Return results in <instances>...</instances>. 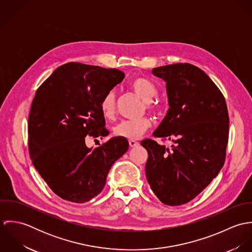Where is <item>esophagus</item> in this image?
Listing matches in <instances>:
<instances>
[{"instance_id":"obj_1","label":"esophagus","mask_w":252,"mask_h":252,"mask_svg":"<svg viewBox=\"0 0 252 252\" xmlns=\"http://www.w3.org/2000/svg\"><path fill=\"white\" fill-rule=\"evenodd\" d=\"M129 145H130V147H135V146H138V145H139V143L136 142V141H134V140H130V141H129Z\"/></svg>"}]
</instances>
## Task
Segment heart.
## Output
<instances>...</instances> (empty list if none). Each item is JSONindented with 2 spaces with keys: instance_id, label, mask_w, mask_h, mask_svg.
Instances as JSON below:
<instances>
[{
  "instance_id": "b5f03b06",
  "label": "heart",
  "mask_w": 252,
  "mask_h": 252,
  "mask_svg": "<svg viewBox=\"0 0 252 252\" xmlns=\"http://www.w3.org/2000/svg\"><path fill=\"white\" fill-rule=\"evenodd\" d=\"M131 88L144 100L146 109L153 113H159L161 111V105L152 100L158 93L157 87L152 81L145 77L139 76L131 81ZM101 110L106 118H112L114 116L116 110V98L114 91H108L103 97ZM150 126L151 122L147 117L135 120H124L114 127L113 133L116 137L128 140H137L144 135Z\"/></svg>"
}]
</instances>
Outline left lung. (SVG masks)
<instances>
[{
	"instance_id": "8db88e82",
	"label": "left lung",
	"mask_w": 252,
	"mask_h": 252,
	"mask_svg": "<svg viewBox=\"0 0 252 252\" xmlns=\"http://www.w3.org/2000/svg\"><path fill=\"white\" fill-rule=\"evenodd\" d=\"M166 81L170 108L154 137L172 141V148L150 139L141 144L148 152L147 181L165 205L190 202L223 167L229 136L226 101L209 75L184 63L154 68Z\"/></svg>"
}]
</instances>
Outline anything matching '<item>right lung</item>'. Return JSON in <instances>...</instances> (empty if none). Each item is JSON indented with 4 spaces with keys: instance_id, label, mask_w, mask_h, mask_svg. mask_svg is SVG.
Returning <instances> with one entry per match:
<instances>
[{
    "instance_id": "obj_1",
    "label": "right lung",
    "mask_w": 252,
    "mask_h": 252,
    "mask_svg": "<svg viewBox=\"0 0 252 252\" xmlns=\"http://www.w3.org/2000/svg\"><path fill=\"white\" fill-rule=\"evenodd\" d=\"M124 76L117 69L67 63L36 90L28 120L30 158L66 201L81 204L100 194L111 166L128 150L120 137L94 149L85 144L88 137L108 136L101 102Z\"/></svg>"
}]
</instances>
